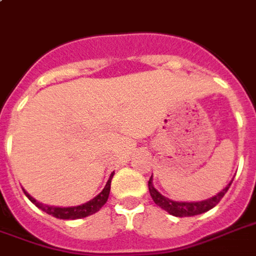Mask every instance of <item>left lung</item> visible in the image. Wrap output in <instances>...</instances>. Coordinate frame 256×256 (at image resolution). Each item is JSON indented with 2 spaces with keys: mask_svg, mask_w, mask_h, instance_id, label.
Instances as JSON below:
<instances>
[{
  "mask_svg": "<svg viewBox=\"0 0 256 256\" xmlns=\"http://www.w3.org/2000/svg\"><path fill=\"white\" fill-rule=\"evenodd\" d=\"M232 182H233V180H232ZM232 182H230L220 192H218L215 196L208 198V200H205V201H198V202H178V201H172L169 198H166V196H162V194L154 187L152 176L150 178V182H148V190H150V194L152 196L154 202L158 206H160V208L164 209V210H166V212H169L170 215L178 216V218H186V216L200 215V214H204V212H206L209 209H212L214 206H216V205L219 204V201L223 198V196L228 192Z\"/></svg>",
  "mask_w": 256,
  "mask_h": 256,
  "instance_id": "obj_1",
  "label": "left lung"
}]
</instances>
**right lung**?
<instances>
[{
	"mask_svg": "<svg viewBox=\"0 0 256 256\" xmlns=\"http://www.w3.org/2000/svg\"><path fill=\"white\" fill-rule=\"evenodd\" d=\"M114 173H110V180L106 182L104 190L97 196H94L91 201L83 204V205H78V206H69V208L50 206V205H44V204L36 201L34 198L30 196V194H28L26 191H24V194H26V196H28L32 202L34 204L37 208L44 210L48 215H52L54 218H58V219H82V218H86V216H90L92 214L98 212L104 206V204L108 201V196H110V182H112V178H114Z\"/></svg>",
	"mask_w": 256,
	"mask_h": 256,
	"instance_id": "obj_1",
	"label": "right lung"
}]
</instances>
